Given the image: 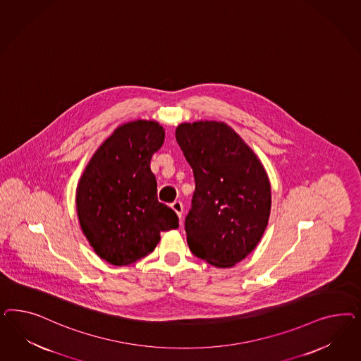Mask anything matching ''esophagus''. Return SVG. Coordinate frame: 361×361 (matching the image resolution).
<instances>
[{"instance_id": "34e87169", "label": "esophagus", "mask_w": 361, "mask_h": 361, "mask_svg": "<svg viewBox=\"0 0 361 361\" xmlns=\"http://www.w3.org/2000/svg\"><path fill=\"white\" fill-rule=\"evenodd\" d=\"M172 209L175 210L176 213H177V216L181 219L183 217V212H184V205H183V202L180 201V200H176L172 202Z\"/></svg>"}]
</instances>
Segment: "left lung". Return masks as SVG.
<instances>
[{"label":"left lung","instance_id":"left-lung-1","mask_svg":"<svg viewBox=\"0 0 361 361\" xmlns=\"http://www.w3.org/2000/svg\"><path fill=\"white\" fill-rule=\"evenodd\" d=\"M176 140L192 166L196 190L185 219L190 252L216 267H231L255 249L267 226V173L228 124L183 123Z\"/></svg>","mask_w":361,"mask_h":361}]
</instances>
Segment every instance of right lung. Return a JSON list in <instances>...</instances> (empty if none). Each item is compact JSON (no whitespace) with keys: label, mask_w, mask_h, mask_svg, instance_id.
Segmentation results:
<instances>
[{"label":"right lung","mask_w":361,"mask_h":361,"mask_svg":"<svg viewBox=\"0 0 361 361\" xmlns=\"http://www.w3.org/2000/svg\"><path fill=\"white\" fill-rule=\"evenodd\" d=\"M156 121H130L94 153L77 188L78 219L94 252L115 266L153 252L160 233L178 228L175 210L157 200L153 153L164 142Z\"/></svg>","instance_id":"obj_1"}]
</instances>
